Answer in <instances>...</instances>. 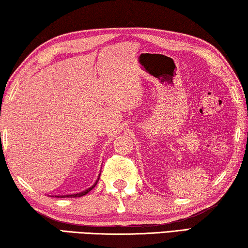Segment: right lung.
<instances>
[{
    "mask_svg": "<svg viewBox=\"0 0 248 248\" xmlns=\"http://www.w3.org/2000/svg\"><path fill=\"white\" fill-rule=\"evenodd\" d=\"M99 179V178H98ZM97 182H98V180H97ZM97 182H96V184H97ZM95 184V185H96ZM95 185H94V186H92L91 188H89V189H86L85 191H83V192H81V194H75V195H68V196H60V197H59L58 196V198H65V197H71V198H72V197H73V198H75V197H82V196H84V195H86V194H89V192L92 190V189H93V188L95 187Z\"/></svg>",
    "mask_w": 248,
    "mask_h": 248,
    "instance_id": "obj_1",
    "label": "right lung"
}]
</instances>
